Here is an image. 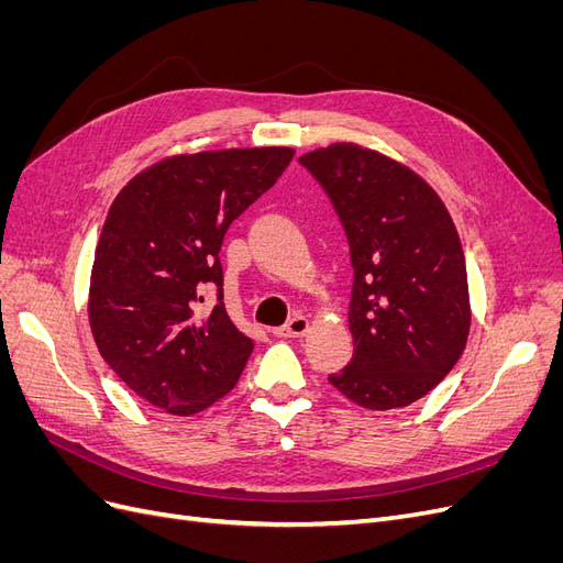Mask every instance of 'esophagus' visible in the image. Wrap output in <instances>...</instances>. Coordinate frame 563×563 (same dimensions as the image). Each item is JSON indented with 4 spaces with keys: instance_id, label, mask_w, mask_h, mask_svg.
<instances>
[{
    "instance_id": "1",
    "label": "esophagus",
    "mask_w": 563,
    "mask_h": 563,
    "mask_svg": "<svg viewBox=\"0 0 563 563\" xmlns=\"http://www.w3.org/2000/svg\"><path fill=\"white\" fill-rule=\"evenodd\" d=\"M308 329H310V319L305 314H296V317L288 319L284 327L275 329V335H279V338H300V335L308 333Z\"/></svg>"
}]
</instances>
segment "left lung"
Masks as SVG:
<instances>
[{"label":"left lung","mask_w":563,"mask_h":563,"mask_svg":"<svg viewBox=\"0 0 563 563\" xmlns=\"http://www.w3.org/2000/svg\"><path fill=\"white\" fill-rule=\"evenodd\" d=\"M298 162L331 197L354 267V352L329 383L368 411L413 404L455 366L472 323L446 203L411 166L360 143H331Z\"/></svg>","instance_id":"obj_1"}]
</instances>
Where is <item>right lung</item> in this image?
<instances>
[{"instance_id":"obj_1","label":"right lung","mask_w":563,"mask_h":563,"mask_svg":"<svg viewBox=\"0 0 563 563\" xmlns=\"http://www.w3.org/2000/svg\"><path fill=\"white\" fill-rule=\"evenodd\" d=\"M294 147L180 152L135 174L100 230L89 327L100 356L135 395L172 416H195L240 380L253 340L223 302L220 244L232 220L267 192Z\"/></svg>"}]
</instances>
